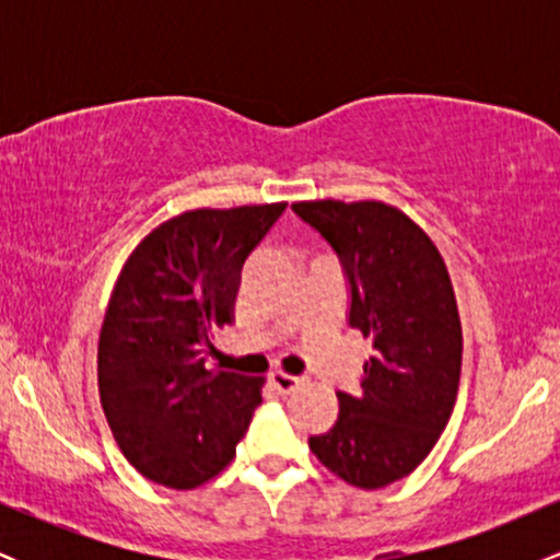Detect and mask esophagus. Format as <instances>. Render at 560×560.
<instances>
[{
    "label": "esophagus",
    "instance_id": "1",
    "mask_svg": "<svg viewBox=\"0 0 560 560\" xmlns=\"http://www.w3.org/2000/svg\"><path fill=\"white\" fill-rule=\"evenodd\" d=\"M268 382H271V387L279 392V395H289V392H294L302 384L300 376H292V374H284V371H273L271 376H268Z\"/></svg>",
    "mask_w": 560,
    "mask_h": 560
}]
</instances>
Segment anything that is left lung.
<instances>
[{"label":"left lung","instance_id":"obj_1","mask_svg":"<svg viewBox=\"0 0 560 560\" xmlns=\"http://www.w3.org/2000/svg\"><path fill=\"white\" fill-rule=\"evenodd\" d=\"M292 208L342 258L350 326L374 345L361 389L337 392L339 419L311 436V450L347 485L378 490L423 464L453 413L464 355L453 281L427 231L395 205L305 199Z\"/></svg>","mask_w":560,"mask_h":560}]
</instances>
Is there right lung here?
I'll list each match as a JSON object with an SVG mask.
<instances>
[{
    "instance_id": "right-lung-1",
    "label": "right lung",
    "mask_w": 560,
    "mask_h": 560,
    "mask_svg": "<svg viewBox=\"0 0 560 560\" xmlns=\"http://www.w3.org/2000/svg\"><path fill=\"white\" fill-rule=\"evenodd\" d=\"M284 210L287 202L184 210L120 268L96 382L115 442L141 477L195 490L236 455L266 378L205 371V352L234 320L244 260Z\"/></svg>"
}]
</instances>
